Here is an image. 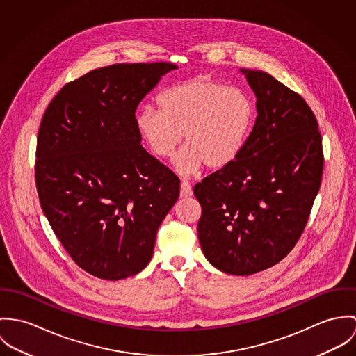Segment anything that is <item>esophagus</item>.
I'll list each match as a JSON object with an SVG mask.
<instances>
[{
	"mask_svg": "<svg viewBox=\"0 0 356 356\" xmlns=\"http://www.w3.org/2000/svg\"><path fill=\"white\" fill-rule=\"evenodd\" d=\"M193 195V190H191V184L188 180H181L180 184V197H187Z\"/></svg>",
	"mask_w": 356,
	"mask_h": 356,
	"instance_id": "obj_1",
	"label": "esophagus"
}]
</instances>
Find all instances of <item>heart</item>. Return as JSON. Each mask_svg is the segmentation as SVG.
Listing matches in <instances>:
<instances>
[{"label": "heart", "mask_w": 356, "mask_h": 356, "mask_svg": "<svg viewBox=\"0 0 356 356\" xmlns=\"http://www.w3.org/2000/svg\"><path fill=\"white\" fill-rule=\"evenodd\" d=\"M159 105L138 113V131L161 159L173 154L184 134L186 146L176 165L186 173L202 165L218 170L232 163L255 120V106L244 91L202 78L169 87L159 95Z\"/></svg>", "instance_id": "1"}]
</instances>
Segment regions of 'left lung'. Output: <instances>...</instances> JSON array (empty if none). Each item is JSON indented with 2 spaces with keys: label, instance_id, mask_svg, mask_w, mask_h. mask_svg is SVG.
Masks as SVG:
<instances>
[{
  "label": "left lung",
  "instance_id": "8db88e82",
  "mask_svg": "<svg viewBox=\"0 0 356 356\" xmlns=\"http://www.w3.org/2000/svg\"><path fill=\"white\" fill-rule=\"evenodd\" d=\"M257 95L255 125L232 163L194 187L197 237L207 261L248 276L284 259L302 236L321 187L322 136L316 115L266 72L240 70Z\"/></svg>",
  "mask_w": 356,
  "mask_h": 356
}]
</instances>
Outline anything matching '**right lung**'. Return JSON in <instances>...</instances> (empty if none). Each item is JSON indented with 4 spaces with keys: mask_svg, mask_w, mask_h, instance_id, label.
<instances>
[{
    "mask_svg": "<svg viewBox=\"0 0 356 356\" xmlns=\"http://www.w3.org/2000/svg\"><path fill=\"white\" fill-rule=\"evenodd\" d=\"M170 63L115 64L67 83L38 131L40 207L72 261L116 281L142 272L180 179L140 145L135 112Z\"/></svg>",
    "mask_w": 356,
    "mask_h": 356,
    "instance_id": "obj_1",
    "label": "right lung"
}]
</instances>
